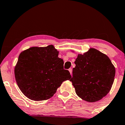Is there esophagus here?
<instances>
[{
	"instance_id": "1",
	"label": "esophagus",
	"mask_w": 125,
	"mask_h": 125,
	"mask_svg": "<svg viewBox=\"0 0 125 125\" xmlns=\"http://www.w3.org/2000/svg\"><path fill=\"white\" fill-rule=\"evenodd\" d=\"M68 71H69V72H70V73H71V74H72V68H69V70H68Z\"/></svg>"
}]
</instances>
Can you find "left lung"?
Wrapping results in <instances>:
<instances>
[{
    "label": "left lung",
    "mask_w": 125,
    "mask_h": 125,
    "mask_svg": "<svg viewBox=\"0 0 125 125\" xmlns=\"http://www.w3.org/2000/svg\"><path fill=\"white\" fill-rule=\"evenodd\" d=\"M70 81L76 94L86 101H99L110 92L115 76V68L106 54L91 48L78 54Z\"/></svg>",
    "instance_id": "8db88e82"
}]
</instances>
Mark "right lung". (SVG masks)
Segmentation results:
<instances>
[{
  "mask_svg": "<svg viewBox=\"0 0 125 125\" xmlns=\"http://www.w3.org/2000/svg\"><path fill=\"white\" fill-rule=\"evenodd\" d=\"M52 45L31 47L20 54L15 77L23 94L31 100H47L54 95L63 81L71 78L63 68L64 62Z\"/></svg>",
  "mask_w": 125,
  "mask_h": 125,
  "instance_id": "right-lung-1",
  "label": "right lung"
}]
</instances>
